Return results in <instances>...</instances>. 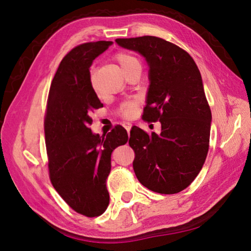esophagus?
Returning a JSON list of instances; mask_svg holds the SVG:
<instances>
[{"label": "esophagus", "mask_w": 251, "mask_h": 251, "mask_svg": "<svg viewBox=\"0 0 251 251\" xmlns=\"http://www.w3.org/2000/svg\"><path fill=\"white\" fill-rule=\"evenodd\" d=\"M123 126L125 127V129L127 130V133H129V130H130V128H131V124H130V123L124 122V123H123Z\"/></svg>", "instance_id": "esophagus-1"}]
</instances>
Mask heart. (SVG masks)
I'll list each match as a JSON object with an SVG mask.
<instances>
[{"label":"heart","instance_id":"b5f03b06","mask_svg":"<svg viewBox=\"0 0 251 251\" xmlns=\"http://www.w3.org/2000/svg\"><path fill=\"white\" fill-rule=\"evenodd\" d=\"M115 59H116V62L118 63V64H120V66L122 67V70L124 71L125 74L131 69V67L137 66V65L141 66L139 59L136 56H134V55L129 54V53H125V52L117 53L115 55ZM90 82H91V86L93 87V90L96 91V79H95L94 74L91 75ZM136 107H137V103H136L135 100L124 103L121 107L122 115L124 117H130L134 114Z\"/></svg>","mask_w":251,"mask_h":251}]
</instances>
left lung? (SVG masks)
<instances>
[{"label":"left lung","mask_w":251,"mask_h":251,"mask_svg":"<svg viewBox=\"0 0 251 251\" xmlns=\"http://www.w3.org/2000/svg\"><path fill=\"white\" fill-rule=\"evenodd\" d=\"M116 42L146 58L151 85L143 120L161 124L160 134L131 128L135 175L155 193H179L201 171L209 148L211 112L201 72L185 50L160 37Z\"/></svg>","instance_id":"8db88e82"}]
</instances>
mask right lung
Returning <instances> with one entry per match:
<instances>
[{
  "label": "right lung",
  "mask_w": 251,
  "mask_h": 251,
  "mask_svg": "<svg viewBox=\"0 0 251 251\" xmlns=\"http://www.w3.org/2000/svg\"><path fill=\"white\" fill-rule=\"evenodd\" d=\"M112 44L88 42L65 55L50 84L44 117L50 182L72 209L91 218L108 206L110 155L128 141L120 125L103 136L90 128L92 114L103 107L91 86L90 66Z\"/></svg>",
  "instance_id": "1"
}]
</instances>
